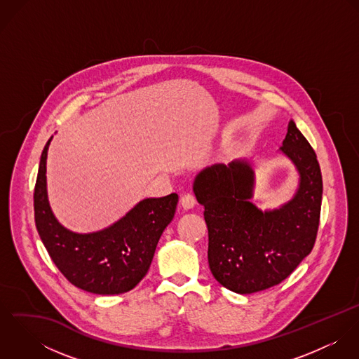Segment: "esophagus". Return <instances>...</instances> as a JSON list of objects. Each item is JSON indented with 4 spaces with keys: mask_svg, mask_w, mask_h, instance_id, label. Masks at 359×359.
<instances>
[{
    "mask_svg": "<svg viewBox=\"0 0 359 359\" xmlns=\"http://www.w3.org/2000/svg\"><path fill=\"white\" fill-rule=\"evenodd\" d=\"M181 205H182L184 208H192L194 205H196V196L194 194H191V192L184 194L181 196Z\"/></svg>",
    "mask_w": 359,
    "mask_h": 359,
    "instance_id": "34e87169",
    "label": "esophagus"
}]
</instances>
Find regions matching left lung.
Returning <instances> with one entry per match:
<instances>
[{"mask_svg":"<svg viewBox=\"0 0 359 359\" xmlns=\"http://www.w3.org/2000/svg\"><path fill=\"white\" fill-rule=\"evenodd\" d=\"M280 149L296 164L300 187L278 210L262 212L250 202L255 178L246 161L214 164L194 184L196 199L205 207L210 271L224 287L239 294L279 285L315 245L322 174L316 154L293 120Z\"/></svg>","mask_w":359,"mask_h":359,"instance_id":"obj_1","label":"left lung"}]
</instances>
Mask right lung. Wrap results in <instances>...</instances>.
I'll return each instance as SVG.
<instances>
[{"mask_svg": "<svg viewBox=\"0 0 359 359\" xmlns=\"http://www.w3.org/2000/svg\"><path fill=\"white\" fill-rule=\"evenodd\" d=\"M40 158L34 187V221L56 268L76 287L95 294H120L147 275L157 242L171 222L178 195L145 199L111 226L95 233H73L53 217L47 199V152Z\"/></svg>", "mask_w": 359, "mask_h": 359, "instance_id": "obj_1", "label": "right lung"}]
</instances>
